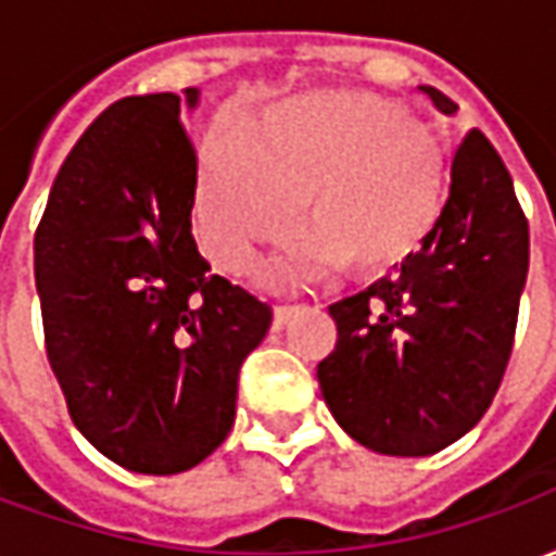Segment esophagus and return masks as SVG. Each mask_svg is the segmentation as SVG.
<instances>
[{
    "label": "esophagus",
    "instance_id": "34e87169",
    "mask_svg": "<svg viewBox=\"0 0 556 556\" xmlns=\"http://www.w3.org/2000/svg\"><path fill=\"white\" fill-rule=\"evenodd\" d=\"M298 309H301V306H277V309H274V330H286L291 318L298 315Z\"/></svg>",
    "mask_w": 556,
    "mask_h": 556
}]
</instances>
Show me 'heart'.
Returning a JSON list of instances; mask_svg holds the SVG:
<instances>
[{
  "mask_svg": "<svg viewBox=\"0 0 556 556\" xmlns=\"http://www.w3.org/2000/svg\"><path fill=\"white\" fill-rule=\"evenodd\" d=\"M446 169L393 103L361 91H315L267 106L253 137L211 130L199 154L195 235L211 262L241 270L255 247L291 231L258 279L301 286L351 262L361 274L399 267L441 219Z\"/></svg>",
  "mask_w": 556,
  "mask_h": 556,
  "instance_id": "b5f03b06",
  "label": "heart"
}]
</instances>
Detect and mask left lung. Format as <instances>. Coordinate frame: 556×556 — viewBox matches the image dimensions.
<instances>
[{
    "instance_id": "left-lung-1",
    "label": "left lung",
    "mask_w": 556,
    "mask_h": 556,
    "mask_svg": "<svg viewBox=\"0 0 556 556\" xmlns=\"http://www.w3.org/2000/svg\"><path fill=\"white\" fill-rule=\"evenodd\" d=\"M453 115L443 91L419 86ZM530 231L501 154L470 130L431 238L393 277L330 306L337 351L318 363L327 408L366 450L441 453L477 426L513 354Z\"/></svg>"
}]
</instances>
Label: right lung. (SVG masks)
Listing matches in <instances>:
<instances>
[{
	"mask_svg": "<svg viewBox=\"0 0 556 556\" xmlns=\"http://www.w3.org/2000/svg\"><path fill=\"white\" fill-rule=\"evenodd\" d=\"M199 89L115 101L55 175L35 231L47 357L71 419L134 473L190 470L226 441L270 309L193 241Z\"/></svg>",
	"mask_w": 556,
	"mask_h": 556,
	"instance_id": "obj_1",
	"label": "right lung"
}]
</instances>
